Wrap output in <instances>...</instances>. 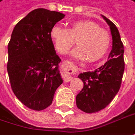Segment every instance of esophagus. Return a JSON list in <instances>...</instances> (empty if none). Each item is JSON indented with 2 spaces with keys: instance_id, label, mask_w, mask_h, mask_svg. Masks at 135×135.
I'll list each match as a JSON object with an SVG mask.
<instances>
[{
  "instance_id": "1",
  "label": "esophagus",
  "mask_w": 135,
  "mask_h": 135,
  "mask_svg": "<svg viewBox=\"0 0 135 135\" xmlns=\"http://www.w3.org/2000/svg\"><path fill=\"white\" fill-rule=\"evenodd\" d=\"M61 67L62 71H64V80L66 82L70 81L71 80V76L78 71L77 67L74 64L72 61L68 60L64 61Z\"/></svg>"
}]
</instances>
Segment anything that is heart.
I'll list each match as a JSON object with an SVG mask.
<instances>
[{
	"label": "heart",
	"instance_id": "b5f03b06",
	"mask_svg": "<svg viewBox=\"0 0 135 135\" xmlns=\"http://www.w3.org/2000/svg\"><path fill=\"white\" fill-rule=\"evenodd\" d=\"M50 36L56 50L61 54L68 52L75 43L74 40H77L78 47L72 51V55L90 63L103 58L111 46L109 33L97 23L87 20L71 22L68 29L54 26Z\"/></svg>",
	"mask_w": 135,
	"mask_h": 135
}]
</instances>
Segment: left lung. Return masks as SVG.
I'll use <instances>...</instances> for the list:
<instances>
[{
  "mask_svg": "<svg viewBox=\"0 0 135 135\" xmlns=\"http://www.w3.org/2000/svg\"><path fill=\"white\" fill-rule=\"evenodd\" d=\"M109 24L112 36V49L105 64L93 71L79 74L84 87L76 97L78 109L86 113L105 108L118 93L125 71L124 46L117 27L103 16Z\"/></svg>",
  "mask_w": 135,
  "mask_h": 135,
  "instance_id": "left-lung-1",
  "label": "left lung"
}]
</instances>
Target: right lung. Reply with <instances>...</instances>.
I'll use <instances>...</instances> for the list:
<instances>
[{
	"label": "right lung",
	"mask_w": 135,
	"mask_h": 135,
	"mask_svg": "<svg viewBox=\"0 0 135 135\" xmlns=\"http://www.w3.org/2000/svg\"><path fill=\"white\" fill-rule=\"evenodd\" d=\"M64 17L57 11L38 8L19 21L8 43L7 72L11 89L29 109L49 106L63 80L52 42L51 28Z\"/></svg>",
	"instance_id": "obj_1"
}]
</instances>
